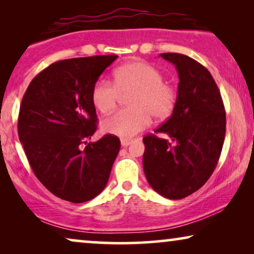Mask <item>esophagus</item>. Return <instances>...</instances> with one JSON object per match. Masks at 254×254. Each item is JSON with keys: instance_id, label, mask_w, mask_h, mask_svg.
Here are the masks:
<instances>
[{"instance_id": "esophagus-1", "label": "esophagus", "mask_w": 254, "mask_h": 254, "mask_svg": "<svg viewBox=\"0 0 254 254\" xmlns=\"http://www.w3.org/2000/svg\"><path fill=\"white\" fill-rule=\"evenodd\" d=\"M120 142L123 147H127V145H129L131 143V140H129V138H121Z\"/></svg>"}]
</instances>
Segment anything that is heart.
Masks as SVG:
<instances>
[{
    "label": "heart",
    "mask_w": 254,
    "mask_h": 254,
    "mask_svg": "<svg viewBox=\"0 0 254 254\" xmlns=\"http://www.w3.org/2000/svg\"><path fill=\"white\" fill-rule=\"evenodd\" d=\"M128 97L129 109L111 114L102 123L105 133L127 138L143 130L150 117L162 121L171 116L177 104V91L164 82L163 72L147 62L135 61L124 64L114 72V84L99 79L93 85L91 100L100 113L116 109L121 96Z\"/></svg>",
    "instance_id": "heart-1"
}]
</instances>
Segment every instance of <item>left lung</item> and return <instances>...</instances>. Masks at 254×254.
<instances>
[{"instance_id": "obj_1", "label": "left lung", "mask_w": 254, "mask_h": 254, "mask_svg": "<svg viewBox=\"0 0 254 254\" xmlns=\"http://www.w3.org/2000/svg\"><path fill=\"white\" fill-rule=\"evenodd\" d=\"M179 76L177 104L171 117L143 137V170L152 189L171 200L202 187L216 168L225 136V110L210 72L194 59L163 53Z\"/></svg>"}]
</instances>
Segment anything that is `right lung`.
Here are the masks:
<instances>
[{"mask_svg":"<svg viewBox=\"0 0 254 254\" xmlns=\"http://www.w3.org/2000/svg\"><path fill=\"white\" fill-rule=\"evenodd\" d=\"M117 58L54 62L31 81L20 104L18 136L31 169L51 193L69 202H85L105 189L120 150L112 134L88 143L97 129L93 85Z\"/></svg>","mask_w":254,"mask_h":254,"instance_id":"add662e5","label":"right lung"}]
</instances>
